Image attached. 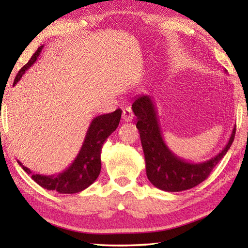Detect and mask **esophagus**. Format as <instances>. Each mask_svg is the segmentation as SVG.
<instances>
[{"instance_id":"esophagus-1","label":"esophagus","mask_w":248,"mask_h":248,"mask_svg":"<svg viewBox=\"0 0 248 248\" xmlns=\"http://www.w3.org/2000/svg\"><path fill=\"white\" fill-rule=\"evenodd\" d=\"M133 112H132V109L130 107H125L124 108L123 110V120L125 121V123H129V121H131L133 119Z\"/></svg>"}]
</instances>
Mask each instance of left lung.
I'll list each match as a JSON object with an SVG mask.
<instances>
[{
  "mask_svg": "<svg viewBox=\"0 0 248 248\" xmlns=\"http://www.w3.org/2000/svg\"><path fill=\"white\" fill-rule=\"evenodd\" d=\"M132 110L137 117V128L144 152L146 176L151 184L161 190L183 191L202 183L234 141L235 127L228 143L216 156L200 163L188 162L171 152L166 145L152 96L137 95L133 98Z\"/></svg>",
  "mask_w": 248,
  "mask_h": 248,
  "instance_id": "8db88e82",
  "label": "left lung"
}]
</instances>
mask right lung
Returning <instances> with one entry per match:
<instances>
[{"mask_svg": "<svg viewBox=\"0 0 248 248\" xmlns=\"http://www.w3.org/2000/svg\"><path fill=\"white\" fill-rule=\"evenodd\" d=\"M44 46L45 45L40 46L37 51L32 54L28 63L19 70L14 79L13 86L17 84L25 72L37 61L40 52L43 51ZM121 112L123 111L120 109H117L114 112L97 116L92 120L78 154L72 162V164L62 173L54 175L35 174L26 166H24L18 159L17 163L28 175L31 176V178L39 186L45 189L58 191L59 194H77V192L86 189L98 177L100 169H102L100 153H102L103 144L118 127Z\"/></svg>", "mask_w": 248, "mask_h": 248, "instance_id": "right-lung-1", "label": "right lung"}]
</instances>
